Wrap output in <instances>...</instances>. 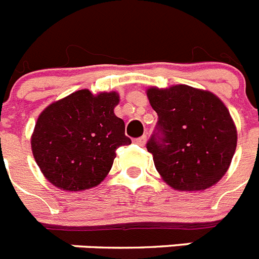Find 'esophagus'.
Listing matches in <instances>:
<instances>
[{
	"label": "esophagus",
	"instance_id": "obj_1",
	"mask_svg": "<svg viewBox=\"0 0 259 259\" xmlns=\"http://www.w3.org/2000/svg\"><path fill=\"white\" fill-rule=\"evenodd\" d=\"M135 143H136L137 145L144 146V145H145V143H146V136H145V135H144V136L137 137V139H135Z\"/></svg>",
	"mask_w": 259,
	"mask_h": 259
}]
</instances>
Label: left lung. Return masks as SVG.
<instances>
[{
  "label": "left lung",
  "mask_w": 259,
  "mask_h": 259,
  "mask_svg": "<svg viewBox=\"0 0 259 259\" xmlns=\"http://www.w3.org/2000/svg\"><path fill=\"white\" fill-rule=\"evenodd\" d=\"M158 115L146 143L155 168L179 191H202L222 179L236 149V128L217 96L188 85L150 88Z\"/></svg>",
  "instance_id": "1"
}]
</instances>
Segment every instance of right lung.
Returning a JSON list of instances; mask_svg holds the SVG:
<instances>
[{"mask_svg": "<svg viewBox=\"0 0 259 259\" xmlns=\"http://www.w3.org/2000/svg\"><path fill=\"white\" fill-rule=\"evenodd\" d=\"M115 92L93 96L81 89L41 113L31 145L40 170L66 191L92 188L113 166L115 150L130 145L124 122L114 114Z\"/></svg>", "mask_w": 259, "mask_h": 259, "instance_id": "right-lung-1", "label": "right lung"}]
</instances>
